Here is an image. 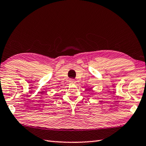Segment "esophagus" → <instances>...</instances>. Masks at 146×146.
I'll list each match as a JSON object with an SVG mask.
<instances>
[{
	"mask_svg": "<svg viewBox=\"0 0 146 146\" xmlns=\"http://www.w3.org/2000/svg\"><path fill=\"white\" fill-rule=\"evenodd\" d=\"M69 82H70V84H76L75 80H74V79H70Z\"/></svg>",
	"mask_w": 146,
	"mask_h": 146,
	"instance_id": "obj_1",
	"label": "esophagus"
}]
</instances>
